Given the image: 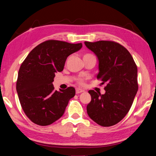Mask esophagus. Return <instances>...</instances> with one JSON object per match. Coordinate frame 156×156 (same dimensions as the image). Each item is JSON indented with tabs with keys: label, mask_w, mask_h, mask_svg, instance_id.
Returning <instances> with one entry per match:
<instances>
[{
	"label": "esophagus",
	"mask_w": 156,
	"mask_h": 156,
	"mask_svg": "<svg viewBox=\"0 0 156 156\" xmlns=\"http://www.w3.org/2000/svg\"><path fill=\"white\" fill-rule=\"evenodd\" d=\"M84 91L83 90V89H79V88H77L76 89V94H80V93H82V92H84Z\"/></svg>",
	"instance_id": "1"
}]
</instances>
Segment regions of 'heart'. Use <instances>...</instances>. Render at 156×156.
<instances>
[{
	"mask_svg": "<svg viewBox=\"0 0 156 156\" xmlns=\"http://www.w3.org/2000/svg\"><path fill=\"white\" fill-rule=\"evenodd\" d=\"M91 54H84L83 56V58L84 57H86V56H91ZM83 82H84V79L83 78H79L78 79V83L80 84H83Z\"/></svg>",
	"mask_w": 156,
	"mask_h": 156,
	"instance_id": "heart-1",
	"label": "heart"
}]
</instances>
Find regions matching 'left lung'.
<instances>
[{
    "label": "left lung",
    "mask_w": 156,
    "mask_h": 156,
    "mask_svg": "<svg viewBox=\"0 0 156 156\" xmlns=\"http://www.w3.org/2000/svg\"><path fill=\"white\" fill-rule=\"evenodd\" d=\"M84 44L98 60L97 78L106 84L105 94L89 91L91 100L87 106V114L100 126H113L125 118L133 104L138 89L137 66L128 50L115 42Z\"/></svg>",
    "instance_id": "obj_1"
}]
</instances>
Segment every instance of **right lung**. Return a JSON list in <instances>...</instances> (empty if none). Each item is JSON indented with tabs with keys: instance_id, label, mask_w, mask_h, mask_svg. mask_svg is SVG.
Here are the masks:
<instances>
[{
	"instance_id": "1",
	"label": "right lung",
	"mask_w": 156,
	"mask_h": 156,
	"mask_svg": "<svg viewBox=\"0 0 156 156\" xmlns=\"http://www.w3.org/2000/svg\"><path fill=\"white\" fill-rule=\"evenodd\" d=\"M82 43L49 40L30 51L18 71L16 91L23 111L34 123L49 125L64 114L69 100L75 96L73 87L54 90L55 73L62 72L67 57L80 50Z\"/></svg>"
}]
</instances>
